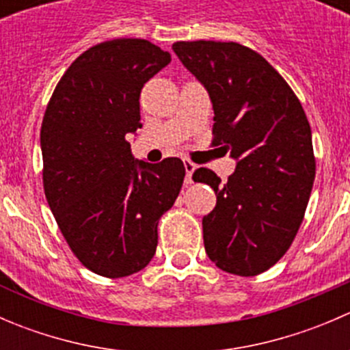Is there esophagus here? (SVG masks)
<instances>
[{"instance_id": "1", "label": "esophagus", "mask_w": 350, "mask_h": 350, "mask_svg": "<svg viewBox=\"0 0 350 350\" xmlns=\"http://www.w3.org/2000/svg\"><path fill=\"white\" fill-rule=\"evenodd\" d=\"M185 169H186V183L191 185L193 183V172L196 171V164L191 161H185Z\"/></svg>"}]
</instances>
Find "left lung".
<instances>
[{
	"label": "left lung",
	"instance_id": "1",
	"mask_svg": "<svg viewBox=\"0 0 350 350\" xmlns=\"http://www.w3.org/2000/svg\"><path fill=\"white\" fill-rule=\"evenodd\" d=\"M172 51L210 94L211 146L237 161L227 183L206 167L193 174L217 195L203 217L204 250L225 273L257 276L284 256L305 217L315 179L310 123L281 74L252 49L196 40Z\"/></svg>",
	"mask_w": 350,
	"mask_h": 350
}]
</instances>
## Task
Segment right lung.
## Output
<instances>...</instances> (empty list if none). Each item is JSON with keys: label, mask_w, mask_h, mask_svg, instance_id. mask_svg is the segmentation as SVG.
<instances>
[{"label": "right lung", "mask_w": 350, "mask_h": 350, "mask_svg": "<svg viewBox=\"0 0 350 350\" xmlns=\"http://www.w3.org/2000/svg\"><path fill=\"white\" fill-rule=\"evenodd\" d=\"M171 54L144 38L101 42L55 86L40 130L44 191L74 256L105 278L150 262L159 218L174 204L185 164L135 161L126 140L142 129L140 91Z\"/></svg>", "instance_id": "obj_1"}]
</instances>
